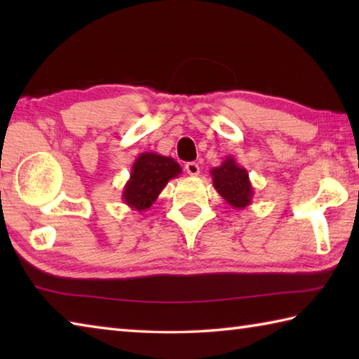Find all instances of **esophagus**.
<instances>
[{
  "label": "esophagus",
  "mask_w": 359,
  "mask_h": 359,
  "mask_svg": "<svg viewBox=\"0 0 359 359\" xmlns=\"http://www.w3.org/2000/svg\"><path fill=\"white\" fill-rule=\"evenodd\" d=\"M185 171H187V174H190L191 177H198V175H199V165H198V163H194V161L187 163Z\"/></svg>",
  "instance_id": "34e87169"
}]
</instances>
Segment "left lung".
<instances>
[{"label":"left lung","mask_w":359,"mask_h":359,"mask_svg":"<svg viewBox=\"0 0 359 359\" xmlns=\"http://www.w3.org/2000/svg\"><path fill=\"white\" fill-rule=\"evenodd\" d=\"M212 182L217 193L231 208L245 209L252 204L253 187L248 172L242 168L234 156H226L220 166L210 169Z\"/></svg>","instance_id":"8db88e82"}]
</instances>
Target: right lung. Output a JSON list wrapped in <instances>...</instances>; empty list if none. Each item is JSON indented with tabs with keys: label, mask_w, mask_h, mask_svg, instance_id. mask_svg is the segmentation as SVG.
<instances>
[{
	"label": "right lung",
	"mask_w": 359,
	"mask_h": 359,
	"mask_svg": "<svg viewBox=\"0 0 359 359\" xmlns=\"http://www.w3.org/2000/svg\"><path fill=\"white\" fill-rule=\"evenodd\" d=\"M179 174H182V168L174 158L144 151L133 163L130 180L123 187L121 199L133 210H149L168 182L179 177Z\"/></svg>",
	"instance_id": "obj_1"
}]
</instances>
